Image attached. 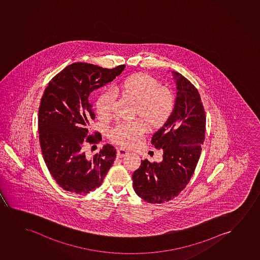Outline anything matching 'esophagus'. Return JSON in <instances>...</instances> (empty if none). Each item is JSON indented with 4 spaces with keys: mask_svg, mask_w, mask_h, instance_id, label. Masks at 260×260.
I'll return each instance as SVG.
<instances>
[{
    "mask_svg": "<svg viewBox=\"0 0 260 260\" xmlns=\"http://www.w3.org/2000/svg\"><path fill=\"white\" fill-rule=\"evenodd\" d=\"M128 154V151H126V150L123 149V148H120V149L117 150V156L120 157V158H122V157L127 156Z\"/></svg>",
    "mask_w": 260,
    "mask_h": 260,
    "instance_id": "esophagus-1",
    "label": "esophagus"
}]
</instances>
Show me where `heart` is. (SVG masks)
<instances>
[{
    "instance_id": "1",
    "label": "heart",
    "mask_w": 260,
    "mask_h": 260,
    "mask_svg": "<svg viewBox=\"0 0 260 260\" xmlns=\"http://www.w3.org/2000/svg\"><path fill=\"white\" fill-rule=\"evenodd\" d=\"M118 90L135 104V114L146 121L151 128H160L171 117L175 106L173 94L170 89L160 87L156 79L143 73L134 74L120 83ZM114 96L103 91L96 101V110L100 118L110 116ZM146 131V125L140 120L118 124L110 132L114 142L125 147H132L139 143Z\"/></svg>"
}]
</instances>
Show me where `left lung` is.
I'll list each match as a JSON object with an SVG mask.
<instances>
[{
    "label": "left lung",
    "mask_w": 260,
    "mask_h": 260,
    "mask_svg": "<svg viewBox=\"0 0 260 260\" xmlns=\"http://www.w3.org/2000/svg\"><path fill=\"white\" fill-rule=\"evenodd\" d=\"M171 73L177 89L174 109L151 140L156 149H162V160H141L132 175L136 193L149 203L169 202L185 188L205 139L206 116L198 90L181 74Z\"/></svg>",
    "instance_id": "1"
}]
</instances>
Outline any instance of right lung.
<instances>
[{
    "label": "right lung",
    "mask_w": 260,
    "mask_h": 260,
    "mask_svg": "<svg viewBox=\"0 0 260 260\" xmlns=\"http://www.w3.org/2000/svg\"><path fill=\"white\" fill-rule=\"evenodd\" d=\"M124 68V64L107 69L74 63L51 79L43 93L38 114L41 149L50 174L66 191L86 194L95 190L114 164L116 150L112 145H105L92 157L86 155L83 146L102 139L100 133L93 136L89 128L95 119L91 93Z\"/></svg>",
    "instance_id": "1"
}]
</instances>
